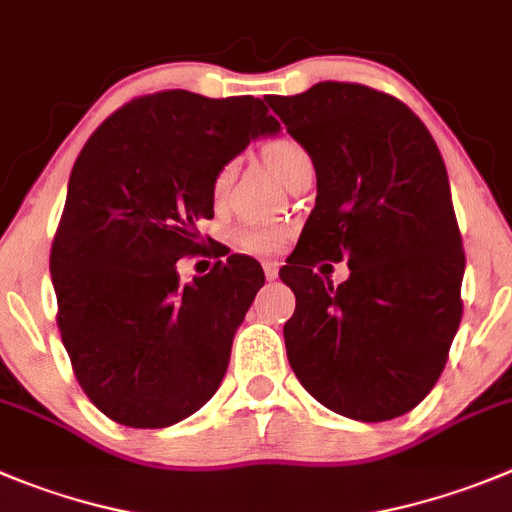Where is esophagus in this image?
I'll return each mask as SVG.
<instances>
[{"label": "esophagus", "instance_id": "obj_1", "mask_svg": "<svg viewBox=\"0 0 512 512\" xmlns=\"http://www.w3.org/2000/svg\"><path fill=\"white\" fill-rule=\"evenodd\" d=\"M264 274L266 279L274 281L276 276H279V264H276V261H264Z\"/></svg>", "mask_w": 512, "mask_h": 512}]
</instances>
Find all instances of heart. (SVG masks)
I'll return each instance as SVG.
<instances>
[{
    "instance_id": "b5f03b06",
    "label": "heart",
    "mask_w": 512,
    "mask_h": 512,
    "mask_svg": "<svg viewBox=\"0 0 512 512\" xmlns=\"http://www.w3.org/2000/svg\"><path fill=\"white\" fill-rule=\"evenodd\" d=\"M261 157L266 159L271 170L281 177L284 182L292 180L299 170L312 164V154L307 152L304 144H299L294 137H274L261 147ZM233 180H236V162H223L215 170L213 180H210V195L215 203H223L228 198ZM289 228L279 220H248L233 228V243L248 253H274L279 251L281 243L287 241Z\"/></svg>"
}]
</instances>
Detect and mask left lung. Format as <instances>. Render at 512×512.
Returning <instances> with one entry per match:
<instances>
[{
	"label": "left lung",
	"mask_w": 512,
	"mask_h": 512,
	"mask_svg": "<svg viewBox=\"0 0 512 512\" xmlns=\"http://www.w3.org/2000/svg\"><path fill=\"white\" fill-rule=\"evenodd\" d=\"M312 154L317 203L281 281L289 365L335 414L388 421L439 381L462 320L464 251L437 142L398 98L322 81L266 98ZM348 260L332 288L313 271Z\"/></svg>",
	"instance_id": "8db88e82"
}]
</instances>
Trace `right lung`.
I'll list each match as a JSON object with an SVG mask.
<instances>
[{"label": "right lung", "instance_id": "1", "mask_svg": "<svg viewBox=\"0 0 512 512\" xmlns=\"http://www.w3.org/2000/svg\"><path fill=\"white\" fill-rule=\"evenodd\" d=\"M274 131L261 98L177 88L131 98L75 159L50 248L58 330L83 393L116 424L172 426L218 391L264 271L233 253L180 284L177 261L203 248L215 170Z\"/></svg>", "mask_w": 512, "mask_h": 512}]
</instances>
